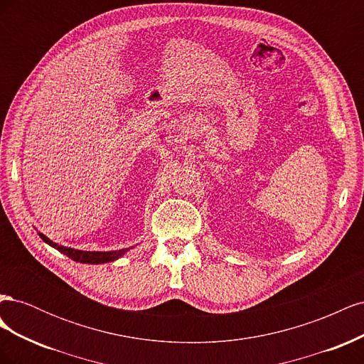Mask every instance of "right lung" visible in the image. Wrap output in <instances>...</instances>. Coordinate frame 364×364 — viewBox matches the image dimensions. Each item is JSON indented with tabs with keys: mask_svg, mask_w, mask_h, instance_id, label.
<instances>
[{
	"mask_svg": "<svg viewBox=\"0 0 364 364\" xmlns=\"http://www.w3.org/2000/svg\"><path fill=\"white\" fill-rule=\"evenodd\" d=\"M39 237L48 243L50 246H53L54 249H58L59 252L65 253V255L70 257L71 259L77 261V262H87V264H102V262H109V261H115L117 258H119L123 255L124 252H127V249L123 250H115V252H86V250H77V249H71V247H63L59 246L56 243H53L50 238H47L43 234H39Z\"/></svg>",
	"mask_w": 364,
	"mask_h": 364,
	"instance_id": "add662e5",
	"label": "right lung"
}]
</instances>
